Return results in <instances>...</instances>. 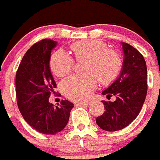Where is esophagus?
Instances as JSON below:
<instances>
[{
    "instance_id": "esophagus-1",
    "label": "esophagus",
    "mask_w": 160,
    "mask_h": 160,
    "mask_svg": "<svg viewBox=\"0 0 160 160\" xmlns=\"http://www.w3.org/2000/svg\"><path fill=\"white\" fill-rule=\"evenodd\" d=\"M78 106H89L90 105V102H79L77 103Z\"/></svg>"
}]
</instances>
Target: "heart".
Wrapping results in <instances>:
<instances>
[{"mask_svg": "<svg viewBox=\"0 0 160 160\" xmlns=\"http://www.w3.org/2000/svg\"><path fill=\"white\" fill-rule=\"evenodd\" d=\"M77 60L87 59L86 74H73L64 79L61 89L65 95L73 101H85L91 95L98 84V78L102 83H109L116 78L122 66L118 52L108 49L104 42L90 39L78 42L71 47ZM74 66L71 55L58 49L50 58V68L55 75L63 77L70 73Z\"/></svg>", "mask_w": 160, "mask_h": 160, "instance_id": "heart-1", "label": "heart"}]
</instances>
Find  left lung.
Returning <instances> with one entry per match:
<instances>
[{
    "mask_svg": "<svg viewBox=\"0 0 160 160\" xmlns=\"http://www.w3.org/2000/svg\"><path fill=\"white\" fill-rule=\"evenodd\" d=\"M124 53L119 77L102 91L107 99L116 96L114 102L102 101L106 111L97 117L101 129L116 131L128 127L138 116L148 92L147 65L143 56L135 48L122 42Z\"/></svg>",
    "mask_w": 160,
    "mask_h": 160,
    "instance_id": "obj_1",
    "label": "left lung"
}]
</instances>
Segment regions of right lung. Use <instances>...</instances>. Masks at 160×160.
I'll return each instance as SVG.
<instances>
[{
  "label": "right lung",
  "mask_w": 160,
  "mask_h": 160,
  "mask_svg": "<svg viewBox=\"0 0 160 160\" xmlns=\"http://www.w3.org/2000/svg\"><path fill=\"white\" fill-rule=\"evenodd\" d=\"M57 42L43 39L32 45L24 55L16 74L18 109L24 119L38 132L55 135L65 128L73 104L62 100L60 106L49 102L56 82L49 69L52 49Z\"/></svg>",
  "instance_id": "add662e5"
}]
</instances>
